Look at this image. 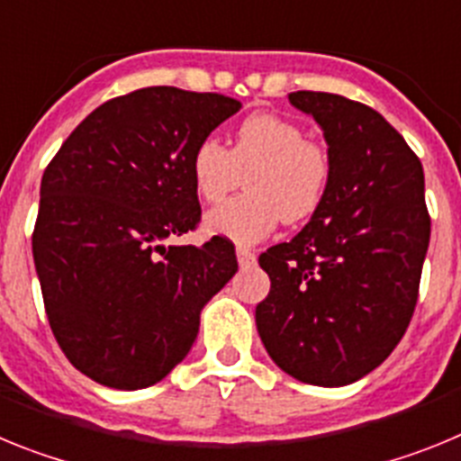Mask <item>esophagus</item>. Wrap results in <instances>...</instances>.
I'll return each instance as SVG.
<instances>
[{
  "label": "esophagus",
  "mask_w": 461,
  "mask_h": 461,
  "mask_svg": "<svg viewBox=\"0 0 461 461\" xmlns=\"http://www.w3.org/2000/svg\"><path fill=\"white\" fill-rule=\"evenodd\" d=\"M235 254H238L240 267H249L256 263V254L251 249H247V247H238V249H235Z\"/></svg>",
  "instance_id": "esophagus-1"
}]
</instances>
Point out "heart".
I'll return each instance as SVG.
<instances>
[{"mask_svg":"<svg viewBox=\"0 0 461 461\" xmlns=\"http://www.w3.org/2000/svg\"><path fill=\"white\" fill-rule=\"evenodd\" d=\"M198 198L219 203L247 173V194L205 214V228L240 244L270 235L276 223L304 221L319 210L330 186L332 164L325 145L304 138L303 126L275 113H256L238 124L223 148L205 138L189 161Z\"/></svg>","mask_w":461,"mask_h":461,"instance_id":"obj_1","label":"heart"}]
</instances>
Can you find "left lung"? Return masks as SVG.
I'll return each instance as SVG.
<instances>
[{
  "label": "left lung",
  "instance_id": "obj_1",
  "mask_svg": "<svg viewBox=\"0 0 461 461\" xmlns=\"http://www.w3.org/2000/svg\"><path fill=\"white\" fill-rule=\"evenodd\" d=\"M288 101L323 129L332 175L312 221L260 254L270 293L256 328L276 367L339 388L376 369L409 328L431 228L425 175L369 105L328 92Z\"/></svg>",
  "mask_w": 461,
  "mask_h": 461
}]
</instances>
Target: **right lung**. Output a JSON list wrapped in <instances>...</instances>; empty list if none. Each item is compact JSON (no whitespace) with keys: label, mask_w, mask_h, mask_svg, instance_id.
Wrapping results in <instances>:
<instances>
[{"label":"right lung","mask_w":461,"mask_h":461,"mask_svg":"<svg viewBox=\"0 0 461 461\" xmlns=\"http://www.w3.org/2000/svg\"><path fill=\"white\" fill-rule=\"evenodd\" d=\"M240 108L223 94L136 89L89 113L48 164L36 275L57 344L92 381L140 390L168 376L238 272L226 238L164 240L201 221L191 152Z\"/></svg>","instance_id":"1"}]
</instances>
